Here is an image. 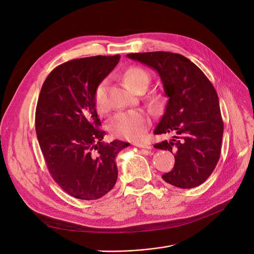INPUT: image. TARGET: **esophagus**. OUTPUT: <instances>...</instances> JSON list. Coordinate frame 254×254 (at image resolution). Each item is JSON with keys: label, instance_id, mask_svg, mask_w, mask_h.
I'll return each mask as SVG.
<instances>
[{"label": "esophagus", "instance_id": "34e87169", "mask_svg": "<svg viewBox=\"0 0 254 254\" xmlns=\"http://www.w3.org/2000/svg\"><path fill=\"white\" fill-rule=\"evenodd\" d=\"M139 148H145V149H151L150 144H145V143H136L135 144Z\"/></svg>", "mask_w": 254, "mask_h": 254}]
</instances>
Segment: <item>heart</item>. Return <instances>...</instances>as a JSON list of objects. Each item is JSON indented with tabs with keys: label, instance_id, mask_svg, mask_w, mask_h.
Listing matches in <instances>:
<instances>
[{
	"label": "heart",
	"instance_id": "b5f03b06",
	"mask_svg": "<svg viewBox=\"0 0 254 254\" xmlns=\"http://www.w3.org/2000/svg\"><path fill=\"white\" fill-rule=\"evenodd\" d=\"M149 80V74L140 66H130L124 74L125 83L132 90H136L143 85L147 86ZM93 103L99 113H105L108 110L105 81L97 86L95 95H93ZM148 125V118L143 111L129 110L115 114L111 119L108 128L115 137L127 140H139L144 136Z\"/></svg>",
	"mask_w": 254,
	"mask_h": 254
}]
</instances>
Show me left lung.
<instances>
[{"label": "left lung", "instance_id": "obj_1", "mask_svg": "<svg viewBox=\"0 0 254 254\" xmlns=\"http://www.w3.org/2000/svg\"><path fill=\"white\" fill-rule=\"evenodd\" d=\"M127 58L151 66L161 76L169 98L155 135L173 134L155 148L175 152V165L162 177L180 189L204 183L221 153L223 122L217 92L196 64L178 53H129Z\"/></svg>", "mask_w": 254, "mask_h": 254}]
</instances>
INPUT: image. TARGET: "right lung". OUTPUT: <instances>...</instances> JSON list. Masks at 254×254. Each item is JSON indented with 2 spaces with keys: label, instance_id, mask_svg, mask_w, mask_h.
<instances>
[{
  "label": "right lung",
  "instance_id": "right-lung-1",
  "mask_svg": "<svg viewBox=\"0 0 254 254\" xmlns=\"http://www.w3.org/2000/svg\"><path fill=\"white\" fill-rule=\"evenodd\" d=\"M119 55L65 62L42 85L35 127L47 169L64 191L80 199H98L117 180L115 157L129 144L102 142L105 130L93 103L97 86L118 64Z\"/></svg>",
  "mask_w": 254,
  "mask_h": 254
}]
</instances>
